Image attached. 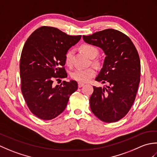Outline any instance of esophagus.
Segmentation results:
<instances>
[{"label":"esophagus","mask_w":157,"mask_h":157,"mask_svg":"<svg viewBox=\"0 0 157 157\" xmlns=\"http://www.w3.org/2000/svg\"><path fill=\"white\" fill-rule=\"evenodd\" d=\"M84 86V84H83V83H81V82H79L78 83V87L79 88H82Z\"/></svg>","instance_id":"obj_1"}]
</instances>
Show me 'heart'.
I'll return each mask as SVG.
<instances>
[{"mask_svg": "<svg viewBox=\"0 0 157 157\" xmlns=\"http://www.w3.org/2000/svg\"><path fill=\"white\" fill-rule=\"evenodd\" d=\"M82 49L86 55L91 59H94L98 55V49L96 46L91 44H84L82 46ZM73 55V50H69L65 54V61L67 64L71 65ZM94 64L97 65L96 61H93ZM96 74V71L94 68L89 67L87 69H75L71 72V77L79 82H87Z\"/></svg>", "mask_w": 157, "mask_h": 157, "instance_id": "obj_1", "label": "heart"}]
</instances>
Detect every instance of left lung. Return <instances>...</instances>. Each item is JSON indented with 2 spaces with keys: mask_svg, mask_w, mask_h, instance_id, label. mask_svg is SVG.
Instances as JSON below:
<instances>
[{
  "mask_svg": "<svg viewBox=\"0 0 157 157\" xmlns=\"http://www.w3.org/2000/svg\"><path fill=\"white\" fill-rule=\"evenodd\" d=\"M83 39L101 48L106 55L96 81L109 86L93 87L91 111L102 121H117L129 112L137 94L141 70L137 50L128 36L114 29L83 36Z\"/></svg>",
  "mask_w": 157,
  "mask_h": 157,
  "instance_id": "obj_1",
  "label": "left lung"
}]
</instances>
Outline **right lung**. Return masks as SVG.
<instances>
[{
    "label": "right lung",
    "mask_w": 157,
    "mask_h": 157,
    "mask_svg": "<svg viewBox=\"0 0 157 157\" xmlns=\"http://www.w3.org/2000/svg\"><path fill=\"white\" fill-rule=\"evenodd\" d=\"M82 36H69L42 26L25 42L20 59L21 90L30 111L42 120L56 117L65 109L69 96L78 88L76 81L53 86L54 79L65 78V54Z\"/></svg>",
    "instance_id": "right-lung-1"
}]
</instances>
